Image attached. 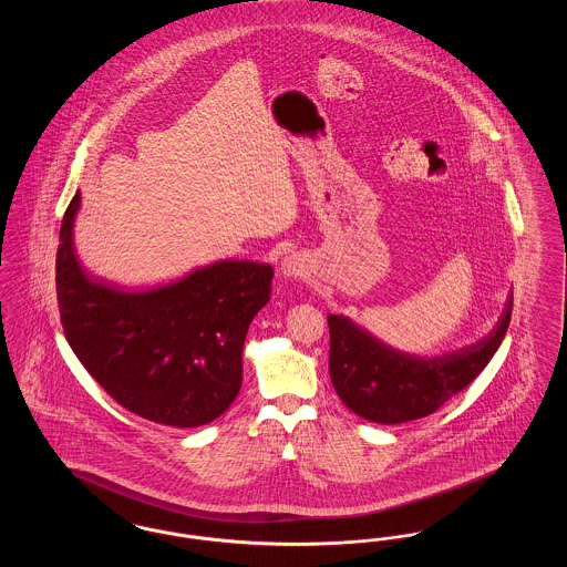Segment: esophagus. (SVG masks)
Segmentation results:
<instances>
[{
	"instance_id": "esophagus-1",
	"label": "esophagus",
	"mask_w": 567,
	"mask_h": 567,
	"mask_svg": "<svg viewBox=\"0 0 567 567\" xmlns=\"http://www.w3.org/2000/svg\"><path fill=\"white\" fill-rule=\"evenodd\" d=\"M299 261H297L296 257H289V259H285L282 261V274H287V276H299Z\"/></svg>"
}]
</instances>
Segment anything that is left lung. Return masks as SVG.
<instances>
[{"label": "left lung", "instance_id": "left-lung-1", "mask_svg": "<svg viewBox=\"0 0 567 567\" xmlns=\"http://www.w3.org/2000/svg\"><path fill=\"white\" fill-rule=\"evenodd\" d=\"M513 315V293L483 340L437 357L395 351L351 319L329 315V377L354 414L398 425L433 414L485 370Z\"/></svg>", "mask_w": 567, "mask_h": 567}]
</instances>
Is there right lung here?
<instances>
[{"label": "right lung", "instance_id": "add662e5", "mask_svg": "<svg viewBox=\"0 0 567 567\" xmlns=\"http://www.w3.org/2000/svg\"><path fill=\"white\" fill-rule=\"evenodd\" d=\"M70 202L56 250L63 333L116 404L137 416L197 427L215 421L243 386V349L252 317L270 301L271 266L218 261L148 291L91 278L74 248Z\"/></svg>", "mask_w": 567, "mask_h": 567}]
</instances>
